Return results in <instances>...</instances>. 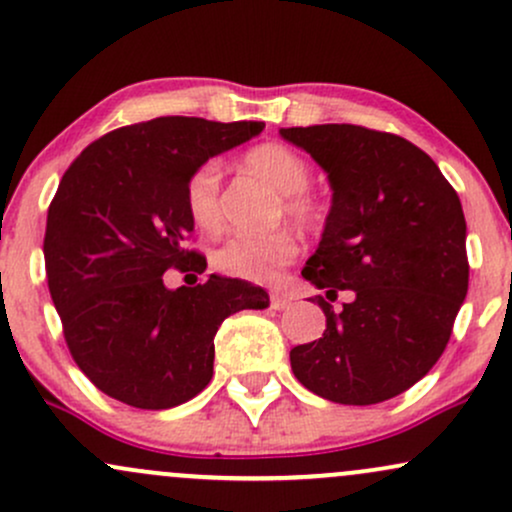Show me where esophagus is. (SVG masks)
<instances>
[{"label":"esophagus","instance_id":"obj_1","mask_svg":"<svg viewBox=\"0 0 512 512\" xmlns=\"http://www.w3.org/2000/svg\"><path fill=\"white\" fill-rule=\"evenodd\" d=\"M269 303H272L274 310H284V308H289V305H291V296H289V293H284V291H272V293H269Z\"/></svg>","mask_w":512,"mask_h":512}]
</instances>
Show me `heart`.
Masks as SVG:
<instances>
[{
  "label": "heart",
  "mask_w": 512,
  "mask_h": 512,
  "mask_svg": "<svg viewBox=\"0 0 512 512\" xmlns=\"http://www.w3.org/2000/svg\"><path fill=\"white\" fill-rule=\"evenodd\" d=\"M243 166L262 175L276 192L284 195V209L293 221L310 228L320 221V207L308 195L313 170L301 154L284 144H260L243 156ZM221 175L216 163H202L187 178L185 207L192 221L204 231L221 226ZM298 255V238L289 231H276L269 236H231L214 252V267L223 274L240 276L250 281H269L281 267L291 264Z\"/></svg>",
  "instance_id": "heart-1"
}]
</instances>
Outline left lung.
<instances>
[{"instance_id":"8db88e82","label":"left lung","mask_w":512,"mask_h":512,"mask_svg":"<svg viewBox=\"0 0 512 512\" xmlns=\"http://www.w3.org/2000/svg\"><path fill=\"white\" fill-rule=\"evenodd\" d=\"M327 173L332 207L303 276L325 291L320 339L293 346L298 383L337 404H378L419 383L467 296V223L433 158L358 125L279 129ZM352 296L334 314L336 293Z\"/></svg>"}]
</instances>
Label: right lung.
I'll use <instances>...</instances> for the list:
<instances>
[{
    "label": "right lung",
    "mask_w": 512,
    "mask_h": 512,
    "mask_svg": "<svg viewBox=\"0 0 512 512\" xmlns=\"http://www.w3.org/2000/svg\"><path fill=\"white\" fill-rule=\"evenodd\" d=\"M262 129L156 117L96 139L62 175L43 243L50 296L69 354L108 397L137 409L187 402L214 375L221 322L269 305L267 291L231 276L163 284L170 267L207 269L204 255L187 250V178Z\"/></svg>",
    "instance_id": "right-lung-1"
}]
</instances>
